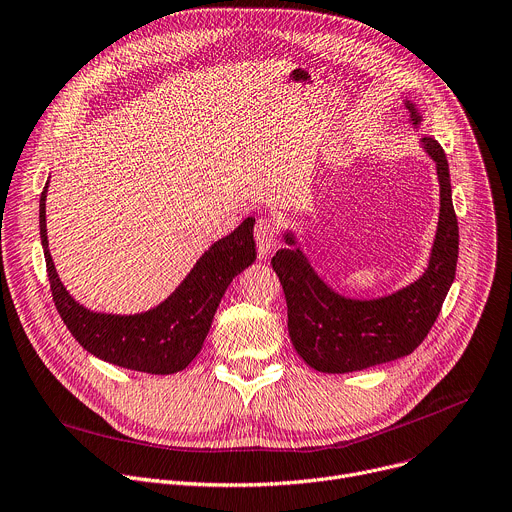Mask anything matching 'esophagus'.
I'll return each instance as SVG.
<instances>
[{"label":"esophagus","instance_id":"1","mask_svg":"<svg viewBox=\"0 0 512 512\" xmlns=\"http://www.w3.org/2000/svg\"><path fill=\"white\" fill-rule=\"evenodd\" d=\"M255 241H257L259 257L267 259L275 251L277 230H275V224L269 218H259V222L255 226Z\"/></svg>","mask_w":512,"mask_h":512}]
</instances>
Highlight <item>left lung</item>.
I'll list each match as a JSON object with an SVG mask.
<instances>
[{
    "label": "left lung",
    "instance_id": "8db88e82",
    "mask_svg": "<svg viewBox=\"0 0 512 512\" xmlns=\"http://www.w3.org/2000/svg\"><path fill=\"white\" fill-rule=\"evenodd\" d=\"M408 124L418 132L425 116L404 100ZM418 147L435 163L439 181V222L425 271L408 286L376 298H353L322 280L300 247L294 228L271 259L288 302V331L298 355L322 374H349L410 355L425 341L455 280L459 226L451 200L449 165L431 136Z\"/></svg>",
    "mask_w": 512,
    "mask_h": 512
}]
</instances>
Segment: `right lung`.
<instances>
[{"instance_id": "1", "label": "right lung", "mask_w": 512, "mask_h": 512, "mask_svg": "<svg viewBox=\"0 0 512 512\" xmlns=\"http://www.w3.org/2000/svg\"><path fill=\"white\" fill-rule=\"evenodd\" d=\"M46 194L49 181L38 208L46 271L55 306L79 345L102 361L145 374L169 376L188 367L208 337L226 288L255 263V218H245L230 235L212 243L163 302L145 312L112 314L85 308L63 286L46 235Z\"/></svg>"}]
</instances>
